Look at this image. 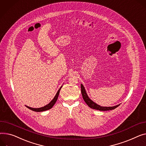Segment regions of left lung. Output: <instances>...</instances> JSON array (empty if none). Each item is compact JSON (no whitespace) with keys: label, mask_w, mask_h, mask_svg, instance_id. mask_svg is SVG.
<instances>
[{"label":"left lung","mask_w":146,"mask_h":146,"mask_svg":"<svg viewBox=\"0 0 146 146\" xmlns=\"http://www.w3.org/2000/svg\"><path fill=\"white\" fill-rule=\"evenodd\" d=\"M81 92H82V96H83V100H84L86 103L92 109L100 110V111H108V110H114L116 108H117L119 106H120V104H118L117 106H113V107H102V106H100L98 104H97L96 103L93 102L91 99H89L88 96H87V94L86 93V92L85 90L84 86L82 84H81Z\"/></svg>","instance_id":"8db88e82"}]
</instances>
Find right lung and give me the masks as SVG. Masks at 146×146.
Instances as JSON below:
<instances>
[{
  "label": "right lung",
  "mask_w": 146,
  "mask_h": 146,
  "mask_svg": "<svg viewBox=\"0 0 146 146\" xmlns=\"http://www.w3.org/2000/svg\"><path fill=\"white\" fill-rule=\"evenodd\" d=\"M62 87V86L60 87V88L59 89V90H58V92H57L56 96H54V98H53V99L48 103V104H47L46 106H44V107H42V108H37V109H35V108H30V107H28L27 106H26L27 108L29 109H31L34 111H37V112H40V111H46V110H49L51 108H52V107L54 106V104L56 103L57 100V98H58V96H59V93H60V90L61 89V88Z\"/></svg>",
  "instance_id": "1"
}]
</instances>
